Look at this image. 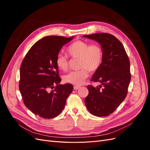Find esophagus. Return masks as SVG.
<instances>
[{"instance_id": "esophagus-1", "label": "esophagus", "mask_w": 150, "mask_h": 150, "mask_svg": "<svg viewBox=\"0 0 150 150\" xmlns=\"http://www.w3.org/2000/svg\"><path fill=\"white\" fill-rule=\"evenodd\" d=\"M81 87L80 86H74V90H78L79 88H80Z\"/></svg>"}]
</instances>
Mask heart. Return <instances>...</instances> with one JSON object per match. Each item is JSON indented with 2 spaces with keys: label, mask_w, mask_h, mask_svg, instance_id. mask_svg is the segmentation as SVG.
Listing matches in <instances>:
<instances>
[{
  "label": "heart",
  "mask_w": 150,
  "mask_h": 150,
  "mask_svg": "<svg viewBox=\"0 0 150 150\" xmlns=\"http://www.w3.org/2000/svg\"><path fill=\"white\" fill-rule=\"evenodd\" d=\"M67 55L72 58L79 59V71H71L64 76V81L68 84L81 85L88 78L89 71L94 72L100 67L103 60V49L98 44H91L78 40L71 44L66 49ZM56 64L62 71H66L69 65L67 57L58 54Z\"/></svg>",
  "instance_id": "obj_1"
}]
</instances>
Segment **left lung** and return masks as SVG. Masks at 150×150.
I'll return each mask as SVG.
<instances>
[{
  "label": "left lung",
  "mask_w": 150,
  "mask_h": 150,
  "mask_svg": "<svg viewBox=\"0 0 150 150\" xmlns=\"http://www.w3.org/2000/svg\"><path fill=\"white\" fill-rule=\"evenodd\" d=\"M83 37L98 42L103 52L101 66L91 79L101 85L88 86L86 106L94 116H106L116 110L127 95L131 81L129 59L124 46L114 35L98 33Z\"/></svg>",
  "instance_id": "8db88e82"
}]
</instances>
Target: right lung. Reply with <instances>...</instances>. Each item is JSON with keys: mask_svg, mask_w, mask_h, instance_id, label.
Wrapping results in <instances>:
<instances>
[{"mask_svg": "<svg viewBox=\"0 0 150 150\" xmlns=\"http://www.w3.org/2000/svg\"><path fill=\"white\" fill-rule=\"evenodd\" d=\"M73 37L50 35L30 47L20 69L19 90L24 103L35 115L51 119L60 114L72 91L71 84H59L56 58Z\"/></svg>", "mask_w": 150, "mask_h": 150, "instance_id": "obj_1", "label": "right lung"}]
</instances>
